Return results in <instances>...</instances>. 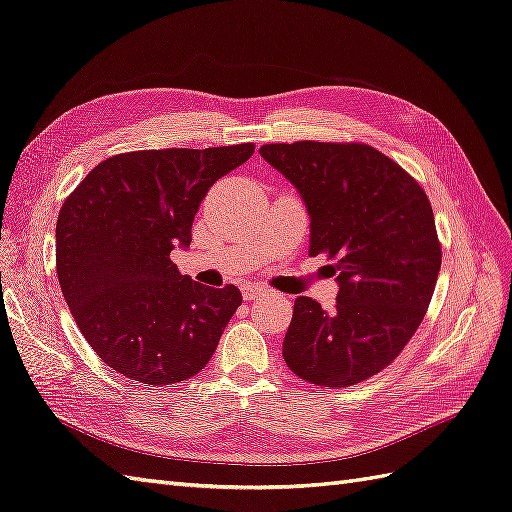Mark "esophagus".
<instances>
[{
  "mask_svg": "<svg viewBox=\"0 0 512 512\" xmlns=\"http://www.w3.org/2000/svg\"><path fill=\"white\" fill-rule=\"evenodd\" d=\"M267 293H269V290L265 286H258V284L243 288V297L245 299H260V297H265Z\"/></svg>",
  "mask_w": 512,
  "mask_h": 512,
  "instance_id": "obj_1",
  "label": "esophagus"
}]
</instances>
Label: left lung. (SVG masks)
I'll return each instance as SVG.
<instances>
[{"instance_id":"left-lung-1","label":"left lung","mask_w":512,"mask_h":512,"mask_svg":"<svg viewBox=\"0 0 512 512\" xmlns=\"http://www.w3.org/2000/svg\"><path fill=\"white\" fill-rule=\"evenodd\" d=\"M260 155L297 187L310 213V256L338 273L336 306L297 297L282 355L303 381L349 388L388 368L416 334L441 267L424 189L362 142L265 144Z\"/></svg>"}]
</instances>
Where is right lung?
I'll return each instance as SVG.
<instances>
[{"label":"right lung","mask_w":512,"mask_h":512,"mask_svg":"<svg viewBox=\"0 0 512 512\" xmlns=\"http://www.w3.org/2000/svg\"><path fill=\"white\" fill-rule=\"evenodd\" d=\"M254 155V144L133 150L101 161L62 204L55 269L73 319L94 353L127 379L172 385L209 364L237 286L181 275L170 252L215 181Z\"/></svg>","instance_id":"add662e5"}]
</instances>
